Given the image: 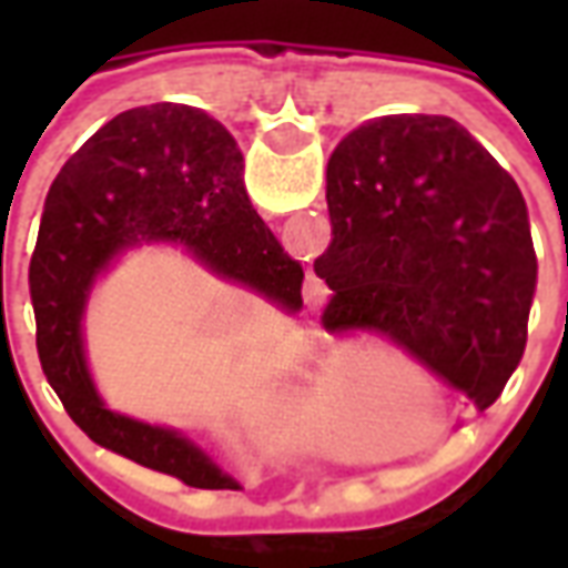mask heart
<instances>
[{"instance_id":"obj_1","label":"heart","mask_w":568,"mask_h":568,"mask_svg":"<svg viewBox=\"0 0 568 568\" xmlns=\"http://www.w3.org/2000/svg\"><path fill=\"white\" fill-rule=\"evenodd\" d=\"M386 368H389L386 358L371 356V353H349L313 389L332 444L353 440L362 419L368 417L371 407L386 393Z\"/></svg>"}]
</instances>
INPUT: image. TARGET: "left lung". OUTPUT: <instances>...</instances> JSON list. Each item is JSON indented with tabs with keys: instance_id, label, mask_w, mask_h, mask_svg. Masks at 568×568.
I'll use <instances>...</instances> for the list:
<instances>
[{
	"instance_id": "1",
	"label": "left lung",
	"mask_w": 568,
	"mask_h": 568,
	"mask_svg": "<svg viewBox=\"0 0 568 568\" xmlns=\"http://www.w3.org/2000/svg\"><path fill=\"white\" fill-rule=\"evenodd\" d=\"M328 328H374L477 410L526 349L538 261L520 187L444 115L353 130L328 161Z\"/></svg>"
}]
</instances>
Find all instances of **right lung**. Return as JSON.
I'll return each instance as SVG.
<instances>
[{
    "label": "right lung",
    "instance_id": "right-lung-1",
    "mask_svg": "<svg viewBox=\"0 0 568 568\" xmlns=\"http://www.w3.org/2000/svg\"><path fill=\"white\" fill-rule=\"evenodd\" d=\"M151 240L185 246L288 313L304 307V271L252 210L234 136L194 105H140L97 130L44 197L30 261L39 362L72 423L100 447L187 487L234 489L175 428L109 410L88 374L81 316L93 280L118 252Z\"/></svg>",
    "mask_w": 568,
    "mask_h": 568
}]
</instances>
